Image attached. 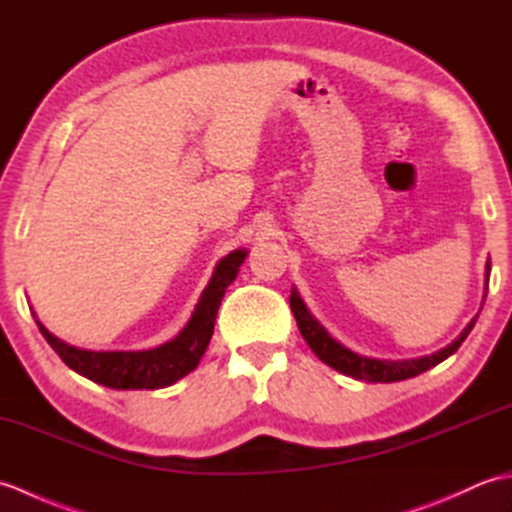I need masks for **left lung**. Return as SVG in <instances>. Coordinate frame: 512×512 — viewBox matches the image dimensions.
I'll use <instances>...</instances> for the list:
<instances>
[{
    "label": "left lung",
    "instance_id": "left-lung-1",
    "mask_svg": "<svg viewBox=\"0 0 512 512\" xmlns=\"http://www.w3.org/2000/svg\"><path fill=\"white\" fill-rule=\"evenodd\" d=\"M488 275H491V262L486 264V284H488ZM290 308L297 319L299 332L310 345V350L317 354L325 365L334 367L336 372L352 376L356 380H365V383H396V380H407L427 372L431 367H436L438 363L444 361V358H449L455 350H458L462 341L473 330L477 317H480V314H477L475 319H471V323L466 325L458 339L449 343L447 347H442V350H438L436 354L407 358V361H387V358L361 356L352 350H347V347L341 345L336 339H332L328 330H325L323 325L312 317L310 310L306 308V303H303V299L299 297L297 288H292L290 292Z\"/></svg>",
    "mask_w": 512,
    "mask_h": 512
}]
</instances>
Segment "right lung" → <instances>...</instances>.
Wrapping results in <instances>:
<instances>
[{
	"label": "right lung",
	"instance_id": "1",
	"mask_svg": "<svg viewBox=\"0 0 512 512\" xmlns=\"http://www.w3.org/2000/svg\"><path fill=\"white\" fill-rule=\"evenodd\" d=\"M246 250L237 248L217 262L209 286L204 288L202 297L195 306L189 323L184 325L178 336L151 350L140 352H94L81 350L57 339L52 332L37 321L41 334L61 361L74 369L76 374L94 380L110 389H160L169 387L176 380L184 378L198 367L202 354L209 345L215 317L226 288L233 284L239 266L244 264ZM37 319V317H35Z\"/></svg>",
	"mask_w": 512,
	"mask_h": 512
}]
</instances>
